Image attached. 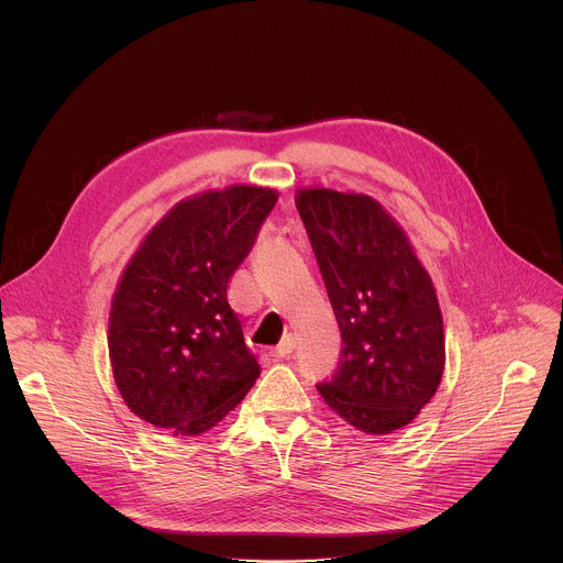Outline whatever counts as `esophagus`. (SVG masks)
<instances>
[{
    "label": "esophagus",
    "mask_w": 563,
    "mask_h": 563,
    "mask_svg": "<svg viewBox=\"0 0 563 563\" xmlns=\"http://www.w3.org/2000/svg\"><path fill=\"white\" fill-rule=\"evenodd\" d=\"M295 344H297V342H295V335L288 333V335H284L282 342L271 351V355H273V357H288V355L295 351Z\"/></svg>",
    "instance_id": "esophagus-1"
}]
</instances>
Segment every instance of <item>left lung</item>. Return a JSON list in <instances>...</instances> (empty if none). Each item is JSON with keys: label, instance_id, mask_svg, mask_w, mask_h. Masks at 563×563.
Instances as JSON below:
<instances>
[{"label": "left lung", "instance_id": "8db88e82", "mask_svg": "<svg viewBox=\"0 0 563 563\" xmlns=\"http://www.w3.org/2000/svg\"><path fill=\"white\" fill-rule=\"evenodd\" d=\"M295 201L342 338L338 371L317 390L355 429L393 433L431 401L444 373L433 282L373 197L301 188Z\"/></svg>", "mask_w": 563, "mask_h": 563}]
</instances>
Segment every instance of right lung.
I'll return each mask as SVG.
<instances>
[{"label":"right lung","instance_id":"1","mask_svg":"<svg viewBox=\"0 0 563 563\" xmlns=\"http://www.w3.org/2000/svg\"><path fill=\"white\" fill-rule=\"evenodd\" d=\"M277 203V190L228 186L173 206L128 262L108 322L114 384L154 427L199 435L260 375L228 284Z\"/></svg>","mask_w":563,"mask_h":563}]
</instances>
